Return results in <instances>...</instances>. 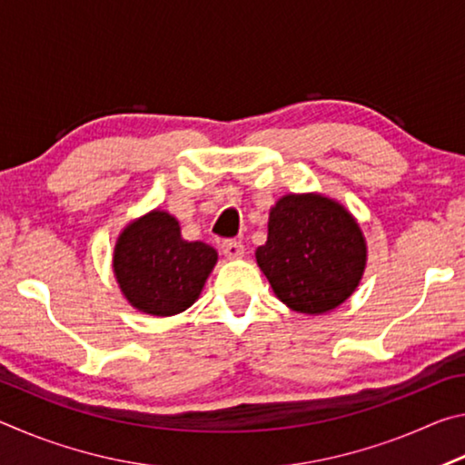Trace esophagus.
I'll return each mask as SVG.
<instances>
[{
	"instance_id": "obj_1",
	"label": "esophagus",
	"mask_w": 465,
	"mask_h": 465,
	"mask_svg": "<svg viewBox=\"0 0 465 465\" xmlns=\"http://www.w3.org/2000/svg\"><path fill=\"white\" fill-rule=\"evenodd\" d=\"M222 252H223L225 258L235 261V258L243 256V246H242V242H238V240H225L222 243Z\"/></svg>"
}]
</instances>
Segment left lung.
Instances as JSON below:
<instances>
[{
	"mask_svg": "<svg viewBox=\"0 0 465 465\" xmlns=\"http://www.w3.org/2000/svg\"><path fill=\"white\" fill-rule=\"evenodd\" d=\"M256 262L287 308L326 313L357 289L367 243L349 211L324 194H285L269 215V238Z\"/></svg>",
	"mask_w": 465,
	"mask_h": 465,
	"instance_id": "8db88e82",
	"label": "left lung"
}]
</instances>
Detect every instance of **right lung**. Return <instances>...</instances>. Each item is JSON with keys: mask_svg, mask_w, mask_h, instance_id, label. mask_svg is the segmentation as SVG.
<instances>
[{"mask_svg": "<svg viewBox=\"0 0 465 465\" xmlns=\"http://www.w3.org/2000/svg\"><path fill=\"white\" fill-rule=\"evenodd\" d=\"M215 262V248L183 240L176 217L155 209L121 232L113 271L133 308L163 318L191 308Z\"/></svg>", "mask_w": 465, "mask_h": 465, "instance_id": "obj_1", "label": "right lung"}]
</instances>
